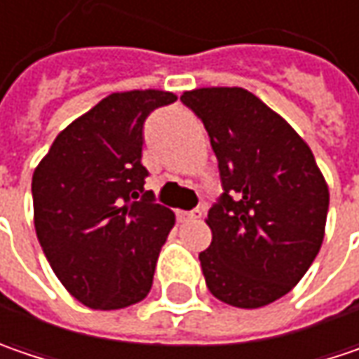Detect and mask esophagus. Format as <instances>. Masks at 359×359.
Here are the masks:
<instances>
[{"mask_svg": "<svg viewBox=\"0 0 359 359\" xmlns=\"http://www.w3.org/2000/svg\"><path fill=\"white\" fill-rule=\"evenodd\" d=\"M199 217H201L199 209H197V211H179V213H177V219H179L180 223L195 222V219H199Z\"/></svg>", "mask_w": 359, "mask_h": 359, "instance_id": "obj_1", "label": "esophagus"}]
</instances>
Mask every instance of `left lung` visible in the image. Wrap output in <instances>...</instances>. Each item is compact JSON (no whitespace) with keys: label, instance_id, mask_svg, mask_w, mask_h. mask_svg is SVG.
I'll return each instance as SVG.
<instances>
[{"label":"left lung","instance_id":"obj_1","mask_svg":"<svg viewBox=\"0 0 359 359\" xmlns=\"http://www.w3.org/2000/svg\"><path fill=\"white\" fill-rule=\"evenodd\" d=\"M180 101L201 117L219 162L222 201L199 254L222 303L258 309L305 276L325 238L329 187L303 137L242 87H201Z\"/></svg>","mask_w":359,"mask_h":359}]
</instances>
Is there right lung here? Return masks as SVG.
Here are the masks:
<instances>
[{
  "label": "right lung",
  "instance_id": "obj_1",
  "mask_svg": "<svg viewBox=\"0 0 359 359\" xmlns=\"http://www.w3.org/2000/svg\"><path fill=\"white\" fill-rule=\"evenodd\" d=\"M177 101L160 89L111 93L53 142L32 177L34 227L79 303L114 311L148 297L175 213L144 191L142 126Z\"/></svg>",
  "mask_w": 359,
  "mask_h": 359
}]
</instances>
